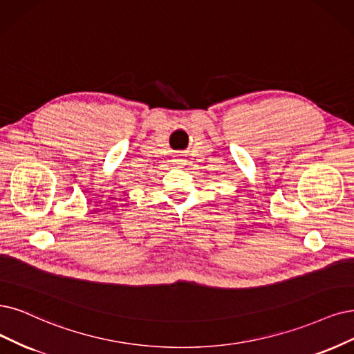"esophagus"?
Returning <instances> with one entry per match:
<instances>
[{
  "label": "esophagus",
  "instance_id": "34e87169",
  "mask_svg": "<svg viewBox=\"0 0 354 354\" xmlns=\"http://www.w3.org/2000/svg\"><path fill=\"white\" fill-rule=\"evenodd\" d=\"M175 162H178V163H180V162H184V160H182V159H180V157H178V159H175Z\"/></svg>",
  "mask_w": 354,
  "mask_h": 354
}]
</instances>
